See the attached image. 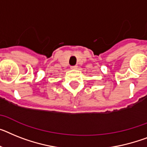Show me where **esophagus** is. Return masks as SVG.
<instances>
[{"instance_id": "esophagus-1", "label": "esophagus", "mask_w": 147, "mask_h": 147, "mask_svg": "<svg viewBox=\"0 0 147 147\" xmlns=\"http://www.w3.org/2000/svg\"><path fill=\"white\" fill-rule=\"evenodd\" d=\"M77 67H78L77 66H71V69H77Z\"/></svg>"}]
</instances>
